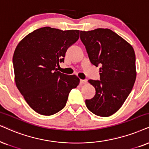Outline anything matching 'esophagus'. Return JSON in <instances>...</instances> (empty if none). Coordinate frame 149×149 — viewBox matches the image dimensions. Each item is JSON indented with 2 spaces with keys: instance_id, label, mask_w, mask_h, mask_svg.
<instances>
[{
  "instance_id": "34e87169",
  "label": "esophagus",
  "mask_w": 149,
  "mask_h": 149,
  "mask_svg": "<svg viewBox=\"0 0 149 149\" xmlns=\"http://www.w3.org/2000/svg\"><path fill=\"white\" fill-rule=\"evenodd\" d=\"M87 83V80H80L81 84H85Z\"/></svg>"
}]
</instances>
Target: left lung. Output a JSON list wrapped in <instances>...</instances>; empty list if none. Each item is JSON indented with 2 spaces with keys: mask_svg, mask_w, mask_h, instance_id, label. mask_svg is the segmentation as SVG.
Listing matches in <instances>:
<instances>
[{
  "mask_svg": "<svg viewBox=\"0 0 149 149\" xmlns=\"http://www.w3.org/2000/svg\"><path fill=\"white\" fill-rule=\"evenodd\" d=\"M80 40L91 63L100 66V80H88L95 87V94L93 98L86 100V106L96 116H111L122 106L134 85V49L109 29L80 31Z\"/></svg>",
  "mask_w": 149,
  "mask_h": 149,
  "instance_id": "obj_1",
  "label": "left lung"
}]
</instances>
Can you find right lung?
I'll list each match as a JSON object with an SVG mask.
<instances>
[{
  "instance_id": "1",
  "label": "right lung",
  "mask_w": 149,
  "mask_h": 149,
  "mask_svg": "<svg viewBox=\"0 0 149 149\" xmlns=\"http://www.w3.org/2000/svg\"><path fill=\"white\" fill-rule=\"evenodd\" d=\"M79 30L49 27L38 29L17 45L13 56L15 82L29 107L38 113L52 116L65 107L71 90L80 79L56 68L67 50L79 38Z\"/></svg>"
}]
</instances>
